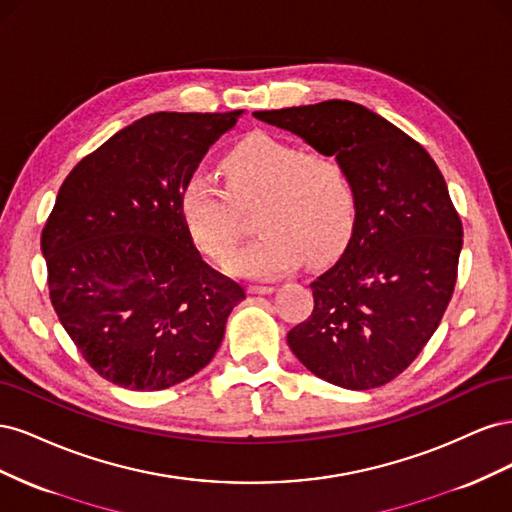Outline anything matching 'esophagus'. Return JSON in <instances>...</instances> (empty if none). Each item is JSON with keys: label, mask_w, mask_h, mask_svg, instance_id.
I'll return each instance as SVG.
<instances>
[{"label": "esophagus", "mask_w": 512, "mask_h": 512, "mask_svg": "<svg viewBox=\"0 0 512 512\" xmlns=\"http://www.w3.org/2000/svg\"><path fill=\"white\" fill-rule=\"evenodd\" d=\"M275 288L273 286H250L247 288V292L250 294H271Z\"/></svg>", "instance_id": "34e87169"}]
</instances>
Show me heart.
<instances>
[{
    "instance_id": "heart-1",
    "label": "heart",
    "mask_w": 512,
    "mask_h": 512,
    "mask_svg": "<svg viewBox=\"0 0 512 512\" xmlns=\"http://www.w3.org/2000/svg\"><path fill=\"white\" fill-rule=\"evenodd\" d=\"M224 188L196 173L183 183L179 207L198 250L226 260L237 243V209L258 200L260 235L232 256V273L280 277L309 260H324L348 243L356 224V190L342 160L303 151L265 132L245 136L220 162Z\"/></svg>"
}]
</instances>
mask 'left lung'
I'll list each match as a JSON object with an SVG mask.
<instances>
[{
    "label": "left lung",
    "mask_w": 512,
    "mask_h": 512,
    "mask_svg": "<svg viewBox=\"0 0 512 512\" xmlns=\"http://www.w3.org/2000/svg\"><path fill=\"white\" fill-rule=\"evenodd\" d=\"M254 117L342 160L356 190L346 252L312 282L314 312L290 329V350L344 389L391 382L436 333L457 282L463 228L440 168L406 132L348 100Z\"/></svg>",
    "instance_id": "left-lung-1"
}]
</instances>
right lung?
Listing matches in <instances>:
<instances>
[{
    "label": "right lung",
    "mask_w": 512,
    "mask_h": 512,
    "mask_svg": "<svg viewBox=\"0 0 512 512\" xmlns=\"http://www.w3.org/2000/svg\"><path fill=\"white\" fill-rule=\"evenodd\" d=\"M230 113H153L119 130L61 183L42 230L59 322L98 374L162 391L209 365L245 290L211 269L179 198Z\"/></svg>",
    "instance_id": "add662e5"
}]
</instances>
